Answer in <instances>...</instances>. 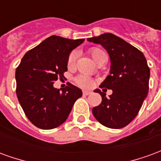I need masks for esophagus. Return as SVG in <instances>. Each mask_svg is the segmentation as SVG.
<instances>
[{
    "instance_id": "obj_1",
    "label": "esophagus",
    "mask_w": 161,
    "mask_h": 161,
    "mask_svg": "<svg viewBox=\"0 0 161 161\" xmlns=\"http://www.w3.org/2000/svg\"><path fill=\"white\" fill-rule=\"evenodd\" d=\"M91 91H83V95H84V96H89V95H91Z\"/></svg>"
}]
</instances>
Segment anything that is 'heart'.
<instances>
[{"mask_svg": "<svg viewBox=\"0 0 161 161\" xmlns=\"http://www.w3.org/2000/svg\"><path fill=\"white\" fill-rule=\"evenodd\" d=\"M90 54L91 56L92 57V58L94 59V61L97 64L100 60H102L103 58H106V54L105 53L101 50L100 48H97V47H93L90 50ZM77 52H71L70 53V55L67 58V66L68 68H73L76 64V61H77ZM76 83H77L79 86H81L82 88H85V89H90V88H92L96 84V81L91 78L90 77H87V76H79L76 78Z\"/></svg>", "mask_w": 161, "mask_h": 161, "instance_id": "b5f03b06", "label": "heart"}]
</instances>
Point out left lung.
Wrapping results in <instances>:
<instances>
[{
  "instance_id": "left-lung-1",
  "label": "left lung",
  "mask_w": 161,
  "mask_h": 161,
  "mask_svg": "<svg viewBox=\"0 0 161 161\" xmlns=\"http://www.w3.org/2000/svg\"><path fill=\"white\" fill-rule=\"evenodd\" d=\"M87 40L102 45L111 62L109 75L99 87L113 93L106 98L99 89L95 91L101 95L102 103L92 108L93 115L107 128H124L135 118L147 96L150 69L147 59L141 51L112 33Z\"/></svg>"
}]
</instances>
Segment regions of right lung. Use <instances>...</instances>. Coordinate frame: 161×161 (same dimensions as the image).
Listing matches in <instances>:
<instances>
[{"label":"right lung","mask_w":161,"mask_h":161,"mask_svg":"<svg viewBox=\"0 0 161 161\" xmlns=\"http://www.w3.org/2000/svg\"><path fill=\"white\" fill-rule=\"evenodd\" d=\"M84 39L47 38L24 55L16 68V94L26 117L34 126L53 129L64 123L82 91L68 83L62 91L53 87L67 71L70 52Z\"/></svg>","instance_id":"right-lung-1"}]
</instances>
